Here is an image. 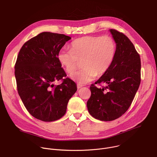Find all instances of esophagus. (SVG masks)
Here are the masks:
<instances>
[{
	"label": "esophagus",
	"mask_w": 157,
	"mask_h": 157,
	"mask_svg": "<svg viewBox=\"0 0 157 157\" xmlns=\"http://www.w3.org/2000/svg\"><path fill=\"white\" fill-rule=\"evenodd\" d=\"M82 86H82V85H80V84H78V85H77V88H78V89L82 88Z\"/></svg>",
	"instance_id": "34e87169"
}]
</instances>
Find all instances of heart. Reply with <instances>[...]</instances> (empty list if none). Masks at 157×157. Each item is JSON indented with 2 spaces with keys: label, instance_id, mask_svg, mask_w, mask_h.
Wrapping results in <instances>:
<instances>
[{
  "label": "heart",
  "instance_id": "heart-1",
  "mask_svg": "<svg viewBox=\"0 0 157 157\" xmlns=\"http://www.w3.org/2000/svg\"><path fill=\"white\" fill-rule=\"evenodd\" d=\"M116 54V43L110 36H85L74 40L71 50H60L57 58L67 73H72L82 61L83 69L71 75L80 85L106 73Z\"/></svg>",
  "mask_w": 157,
  "mask_h": 157
}]
</instances>
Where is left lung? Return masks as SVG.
Listing matches in <instances>:
<instances>
[{"label":"left lung","instance_id":"obj_1","mask_svg":"<svg viewBox=\"0 0 157 157\" xmlns=\"http://www.w3.org/2000/svg\"><path fill=\"white\" fill-rule=\"evenodd\" d=\"M116 54L109 69L94 84L86 105L90 114L101 121H112L124 115L131 105L141 82V61L133 44L123 33L110 30ZM105 82L101 89L95 84Z\"/></svg>","mask_w":157,"mask_h":157}]
</instances>
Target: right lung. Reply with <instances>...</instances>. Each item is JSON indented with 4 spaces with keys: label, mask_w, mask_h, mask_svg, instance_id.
Returning <instances> with one entry per match:
<instances>
[{
    "label": "right lung",
    "mask_w": 157,
    "mask_h": 157,
    "mask_svg": "<svg viewBox=\"0 0 157 157\" xmlns=\"http://www.w3.org/2000/svg\"><path fill=\"white\" fill-rule=\"evenodd\" d=\"M71 37L45 32L27 41L15 64L18 94L29 113L44 121H53L65 113L77 90L58 60L59 52ZM62 80L61 84L54 83Z\"/></svg>",
    "instance_id": "1"
}]
</instances>
